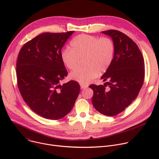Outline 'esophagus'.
Segmentation results:
<instances>
[{
  "instance_id": "34e87169",
  "label": "esophagus",
  "mask_w": 159,
  "mask_h": 159,
  "mask_svg": "<svg viewBox=\"0 0 159 159\" xmlns=\"http://www.w3.org/2000/svg\"><path fill=\"white\" fill-rule=\"evenodd\" d=\"M88 87L87 85L86 84H80V88L81 89H85Z\"/></svg>"
}]
</instances>
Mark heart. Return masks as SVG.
Returning <instances> with one entry per match:
<instances>
[{
    "mask_svg": "<svg viewBox=\"0 0 159 159\" xmlns=\"http://www.w3.org/2000/svg\"><path fill=\"white\" fill-rule=\"evenodd\" d=\"M71 48H64L61 53L63 63L70 70L78 66L80 58H84V68H79L70 74V77L80 84H87L98 73L106 72L115 55V44L108 37L99 38L80 34L71 42Z\"/></svg>",
    "mask_w": 159,
    "mask_h": 159,
    "instance_id": "b5f03b06",
    "label": "heart"
}]
</instances>
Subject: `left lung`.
Segmentation results:
<instances>
[{
	"mask_svg": "<svg viewBox=\"0 0 159 159\" xmlns=\"http://www.w3.org/2000/svg\"><path fill=\"white\" fill-rule=\"evenodd\" d=\"M115 44L112 61L101 79L104 85L91 84L94 94L92 102L101 114L113 116L131 104L139 95L145 78L144 59L137 44L121 31H102Z\"/></svg>",
	"mask_w": 159,
	"mask_h": 159,
	"instance_id": "1",
	"label": "left lung"
}]
</instances>
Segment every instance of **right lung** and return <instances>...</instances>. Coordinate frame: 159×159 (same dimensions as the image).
I'll use <instances>...</instances> for the list:
<instances>
[{
  "mask_svg": "<svg viewBox=\"0 0 159 159\" xmlns=\"http://www.w3.org/2000/svg\"><path fill=\"white\" fill-rule=\"evenodd\" d=\"M74 31L44 33L26 43L17 60L18 89L31 110L49 120L63 118L74 107L80 85L70 80L60 82L67 75L61 50Z\"/></svg>",
  "mask_w": 159,
  "mask_h": 159,
  "instance_id": "obj_1",
  "label": "right lung"
}]
</instances>
